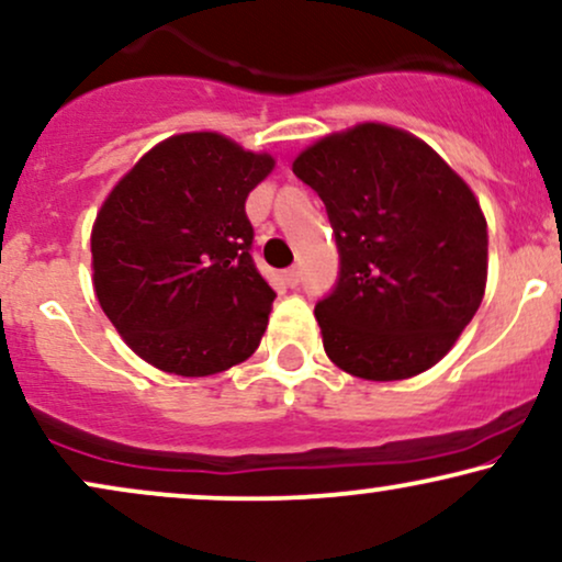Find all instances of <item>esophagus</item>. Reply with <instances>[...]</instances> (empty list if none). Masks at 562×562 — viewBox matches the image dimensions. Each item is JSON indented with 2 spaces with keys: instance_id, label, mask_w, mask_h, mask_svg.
<instances>
[{
  "instance_id": "esophagus-1",
  "label": "esophagus",
  "mask_w": 562,
  "mask_h": 562,
  "mask_svg": "<svg viewBox=\"0 0 562 562\" xmlns=\"http://www.w3.org/2000/svg\"><path fill=\"white\" fill-rule=\"evenodd\" d=\"M300 279H302L300 268H289V270H283V281H286L289 286H296V283H300Z\"/></svg>"
}]
</instances>
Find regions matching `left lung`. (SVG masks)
Wrapping results in <instances>:
<instances>
[{
	"instance_id": "obj_1",
	"label": "left lung",
	"mask_w": 562,
	"mask_h": 562,
	"mask_svg": "<svg viewBox=\"0 0 562 562\" xmlns=\"http://www.w3.org/2000/svg\"><path fill=\"white\" fill-rule=\"evenodd\" d=\"M292 169L321 195L341 255L334 294L315 307L330 362L378 383L438 364L487 286V221L472 187L383 122L321 137Z\"/></svg>"
}]
</instances>
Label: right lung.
Wrapping results in <instances>:
<instances>
[{
  "label": "right lung",
  "mask_w": 562,
  "mask_h": 562,
  "mask_svg": "<svg viewBox=\"0 0 562 562\" xmlns=\"http://www.w3.org/2000/svg\"><path fill=\"white\" fill-rule=\"evenodd\" d=\"M273 166L226 135H171L101 203L90 232L95 296L148 364L205 378L255 355L276 294L249 258L245 203Z\"/></svg>",
  "instance_id": "add662e5"
}]
</instances>
